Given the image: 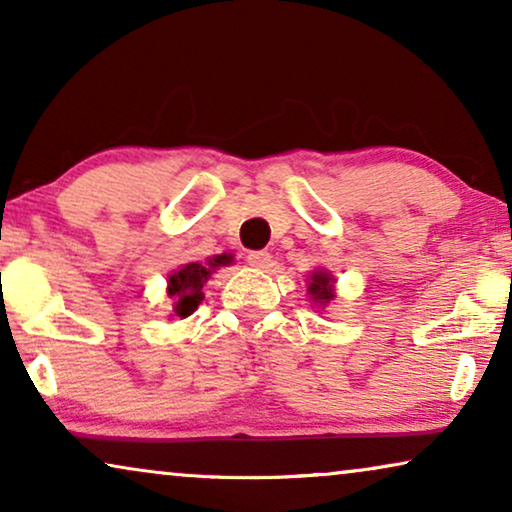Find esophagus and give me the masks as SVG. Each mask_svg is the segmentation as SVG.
Instances as JSON below:
<instances>
[{"mask_svg": "<svg viewBox=\"0 0 512 512\" xmlns=\"http://www.w3.org/2000/svg\"><path fill=\"white\" fill-rule=\"evenodd\" d=\"M247 263L256 270H268L272 265V256L268 254V251H249Z\"/></svg>", "mask_w": 512, "mask_h": 512, "instance_id": "1", "label": "esophagus"}]
</instances>
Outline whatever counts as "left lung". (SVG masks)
I'll list each match as a JSON object with an SVG mask.
<instances>
[{
	"mask_svg": "<svg viewBox=\"0 0 512 512\" xmlns=\"http://www.w3.org/2000/svg\"><path fill=\"white\" fill-rule=\"evenodd\" d=\"M333 275L326 270H314L310 275V286H307V291H310V300L314 305L319 307H326L331 300L335 298V289H333Z\"/></svg>",
	"mask_w": 512,
	"mask_h": 512,
	"instance_id": "8db88e82",
	"label": "left lung"
}]
</instances>
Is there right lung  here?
Instances as JSON below:
<instances>
[{
    "label": "right lung",
    "mask_w": 512,
    "mask_h": 512,
    "mask_svg": "<svg viewBox=\"0 0 512 512\" xmlns=\"http://www.w3.org/2000/svg\"><path fill=\"white\" fill-rule=\"evenodd\" d=\"M230 261H233V256L221 254L207 263H186L179 270H174L167 277V296L174 300V317H191L202 303V286H205L209 275Z\"/></svg>",
    "instance_id": "add662e5"
}]
</instances>
